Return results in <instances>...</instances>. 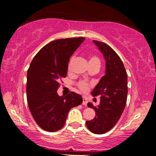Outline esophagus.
Segmentation results:
<instances>
[{"label": "esophagus", "mask_w": 156, "mask_h": 156, "mask_svg": "<svg viewBox=\"0 0 156 156\" xmlns=\"http://www.w3.org/2000/svg\"><path fill=\"white\" fill-rule=\"evenodd\" d=\"M83 105H85V106H86V105H87V98L85 96H83Z\"/></svg>", "instance_id": "esophagus-1"}]
</instances>
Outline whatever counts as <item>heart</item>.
<instances>
[{
    "label": "heart",
    "instance_id": "heart-1",
    "mask_svg": "<svg viewBox=\"0 0 156 156\" xmlns=\"http://www.w3.org/2000/svg\"><path fill=\"white\" fill-rule=\"evenodd\" d=\"M73 61V58H71L69 62V64H68V70L69 71L70 69H71V66L72 65V62ZM89 62H99L100 63V60L98 59V58H97L96 56H92L90 58V59L89 60ZM78 87L80 88V89L81 91H86L88 90L89 89V84H87V83H86V82L84 81H81L78 84Z\"/></svg>",
    "mask_w": 156,
    "mask_h": 156
}]
</instances>
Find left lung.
Masks as SVG:
<instances>
[{
  "mask_svg": "<svg viewBox=\"0 0 156 156\" xmlns=\"http://www.w3.org/2000/svg\"><path fill=\"white\" fill-rule=\"evenodd\" d=\"M105 60V74L91 91L94 97L100 95L99 105L87 106L96 112L93 120L86 122L92 133L102 134L112 129L125 109L127 96V74L120 58L106 43L93 41Z\"/></svg>",
  "mask_w": 156,
  "mask_h": 156,
  "instance_id": "left-lung-1",
  "label": "left lung"
}]
</instances>
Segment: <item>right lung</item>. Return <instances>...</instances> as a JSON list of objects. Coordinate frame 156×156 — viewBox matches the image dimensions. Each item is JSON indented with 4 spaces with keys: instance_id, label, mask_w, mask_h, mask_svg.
<instances>
[{
    "instance_id": "1",
    "label": "right lung",
    "mask_w": 156,
    "mask_h": 156,
    "mask_svg": "<svg viewBox=\"0 0 156 156\" xmlns=\"http://www.w3.org/2000/svg\"><path fill=\"white\" fill-rule=\"evenodd\" d=\"M84 38L58 39L43 47L31 61L27 75V99L34 120L44 131L54 132L65 125L72 108L80 105L83 98L71 92L57 94L59 80L65 78L68 62Z\"/></svg>"
}]
</instances>
